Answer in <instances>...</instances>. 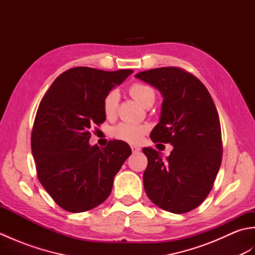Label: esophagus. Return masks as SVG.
Masks as SVG:
<instances>
[{"label":"esophagus","mask_w":255,"mask_h":255,"mask_svg":"<svg viewBox=\"0 0 255 255\" xmlns=\"http://www.w3.org/2000/svg\"><path fill=\"white\" fill-rule=\"evenodd\" d=\"M131 150H132L133 153H137L141 149H140V147H137V145H131Z\"/></svg>","instance_id":"34e87169"}]
</instances>
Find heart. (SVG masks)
Returning <instances> with one entry per match:
<instances>
[{"mask_svg":"<svg viewBox=\"0 0 255 255\" xmlns=\"http://www.w3.org/2000/svg\"><path fill=\"white\" fill-rule=\"evenodd\" d=\"M131 96L136 100L139 104L142 106L150 100H154V91L150 86L134 83L129 89ZM119 103V93L116 90L108 92L103 101V111H104L105 116L112 118L115 116L117 112ZM148 131V127L145 125L131 124V123H121L117 126L112 128L111 133L113 137H115L123 141H127L130 143H138L141 141L144 133Z\"/></svg>","mask_w":255,"mask_h":255,"instance_id":"obj_1","label":"heart"}]
</instances>
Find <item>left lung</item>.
<instances>
[{
	"instance_id": "1",
	"label": "left lung",
	"mask_w": 255,
	"mask_h": 255,
	"mask_svg": "<svg viewBox=\"0 0 255 255\" xmlns=\"http://www.w3.org/2000/svg\"><path fill=\"white\" fill-rule=\"evenodd\" d=\"M134 77L155 88L163 99L151 140L173 145L165 160L153 148L142 149L148 158L144 191L158 207L187 213L207 197L221 164L218 112L205 85L182 69L158 68Z\"/></svg>"
}]
</instances>
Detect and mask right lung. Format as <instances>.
Listing matches in <instances>:
<instances>
[{"label":"right lung","instance_id":"1","mask_svg":"<svg viewBox=\"0 0 255 255\" xmlns=\"http://www.w3.org/2000/svg\"><path fill=\"white\" fill-rule=\"evenodd\" d=\"M133 71L70 69L55 80L38 107L31 152L38 178L53 200L70 213L95 208L110 196L114 177L131 154L113 140L91 145V127L105 122L103 101Z\"/></svg>","mask_w":255,"mask_h":255}]
</instances>
